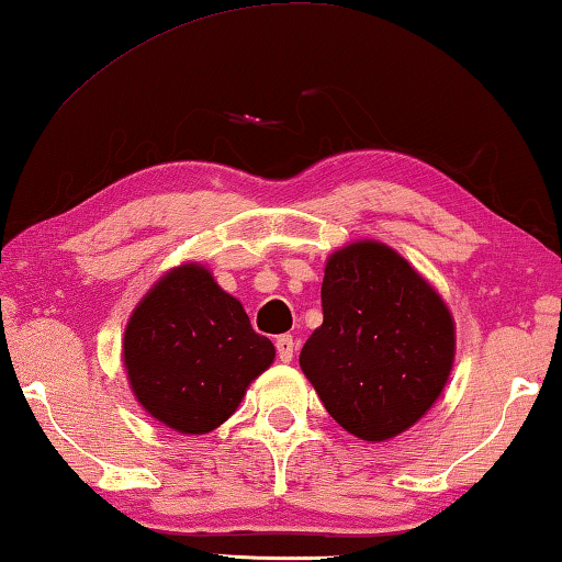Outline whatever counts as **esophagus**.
I'll return each instance as SVG.
<instances>
[{"mask_svg": "<svg viewBox=\"0 0 562 562\" xmlns=\"http://www.w3.org/2000/svg\"><path fill=\"white\" fill-rule=\"evenodd\" d=\"M278 357H280V361H284V364H288V361H292V357H294V339L290 335L278 337Z\"/></svg>", "mask_w": 562, "mask_h": 562, "instance_id": "esophagus-1", "label": "esophagus"}]
</instances>
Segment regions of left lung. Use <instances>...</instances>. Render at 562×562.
<instances>
[{"label": "left lung", "instance_id": "1", "mask_svg": "<svg viewBox=\"0 0 562 562\" xmlns=\"http://www.w3.org/2000/svg\"><path fill=\"white\" fill-rule=\"evenodd\" d=\"M325 319L300 367L341 429L389 441L441 396L456 357V325L439 290L394 247L357 240L327 258Z\"/></svg>", "mask_w": 562, "mask_h": 562}]
</instances>
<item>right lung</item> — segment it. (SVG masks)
I'll return each mask as SVG.
<instances>
[{
    "label": "right lung",
    "instance_id": "add662e5",
    "mask_svg": "<svg viewBox=\"0 0 562 562\" xmlns=\"http://www.w3.org/2000/svg\"><path fill=\"white\" fill-rule=\"evenodd\" d=\"M123 367L136 402L178 434L201 436L227 422L274 347L250 327L243 302L201 262L158 278L123 331Z\"/></svg>",
    "mask_w": 562,
    "mask_h": 562
}]
</instances>
